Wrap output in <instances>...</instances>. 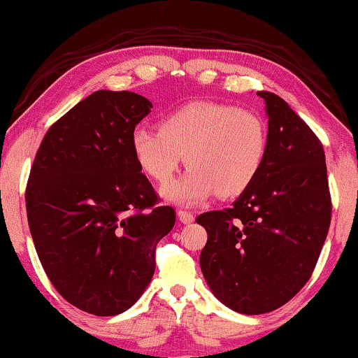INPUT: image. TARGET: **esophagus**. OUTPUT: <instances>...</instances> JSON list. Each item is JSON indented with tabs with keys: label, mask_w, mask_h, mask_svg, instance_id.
<instances>
[{
	"label": "esophagus",
	"mask_w": 358,
	"mask_h": 358,
	"mask_svg": "<svg viewBox=\"0 0 358 358\" xmlns=\"http://www.w3.org/2000/svg\"><path fill=\"white\" fill-rule=\"evenodd\" d=\"M178 220L185 223V225H188V223H192L195 220V215L192 212H185V210H178Z\"/></svg>",
	"instance_id": "34e87169"
}]
</instances>
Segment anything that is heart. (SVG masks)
I'll return each instance as SVG.
<instances>
[{
	"label": "heart",
	"instance_id": "b5f03b06",
	"mask_svg": "<svg viewBox=\"0 0 358 358\" xmlns=\"http://www.w3.org/2000/svg\"><path fill=\"white\" fill-rule=\"evenodd\" d=\"M130 146L141 170L160 185L170 182L185 160L192 168L163 188V196L178 205H196L215 193L242 195L264 166L268 133L253 111L193 101L168 113L160 130L145 124L133 128Z\"/></svg>",
	"mask_w": 358,
	"mask_h": 358
}]
</instances>
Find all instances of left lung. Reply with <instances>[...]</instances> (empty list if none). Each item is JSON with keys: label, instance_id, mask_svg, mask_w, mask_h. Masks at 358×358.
<instances>
[{"label": "left lung", "instance_id": "obj_1", "mask_svg": "<svg viewBox=\"0 0 358 358\" xmlns=\"http://www.w3.org/2000/svg\"><path fill=\"white\" fill-rule=\"evenodd\" d=\"M268 116L260 173L230 208L201 213L208 240L200 266L212 294L260 315L299 294L329 234L331 201L325 152L315 133L272 92H258Z\"/></svg>", "mask_w": 358, "mask_h": 358}]
</instances>
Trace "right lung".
<instances>
[{
	"mask_svg": "<svg viewBox=\"0 0 358 358\" xmlns=\"http://www.w3.org/2000/svg\"><path fill=\"white\" fill-rule=\"evenodd\" d=\"M152 108L141 94L98 90L50 128L29 173L28 225L43 268L66 302L98 317L140 299L157 243L175 225L130 146Z\"/></svg>",
	"mask_w": 358,
	"mask_h": 358,
	"instance_id": "right-lung-1",
	"label": "right lung"
}]
</instances>
